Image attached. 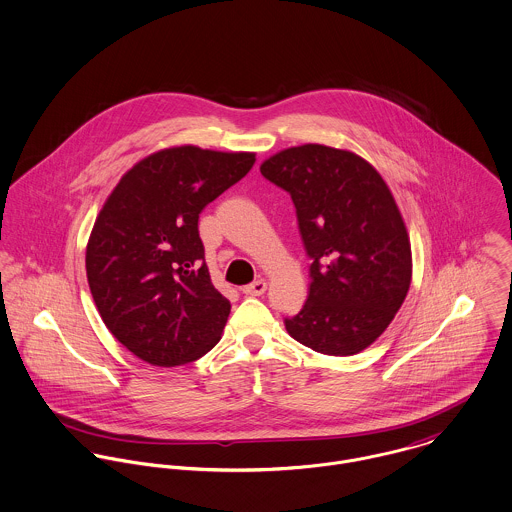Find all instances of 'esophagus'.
Here are the masks:
<instances>
[{"label": "esophagus", "mask_w": 512, "mask_h": 512, "mask_svg": "<svg viewBox=\"0 0 512 512\" xmlns=\"http://www.w3.org/2000/svg\"><path fill=\"white\" fill-rule=\"evenodd\" d=\"M266 288H268V284H266L264 280H258V282H254V284L244 286L242 293H244V295H262V293L266 292Z\"/></svg>", "instance_id": "34e87169"}]
</instances>
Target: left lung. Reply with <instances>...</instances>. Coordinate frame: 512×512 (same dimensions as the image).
Instances as JSON below:
<instances>
[{
  "mask_svg": "<svg viewBox=\"0 0 512 512\" xmlns=\"http://www.w3.org/2000/svg\"><path fill=\"white\" fill-rule=\"evenodd\" d=\"M266 179L292 195L313 260L303 309L286 319L301 345L331 357L370 347L412 284V246L382 175L349 149L303 144L266 161Z\"/></svg>",
  "mask_w": 512,
  "mask_h": 512,
  "instance_id": "left-lung-1",
  "label": "left lung"
}]
</instances>
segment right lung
<instances>
[{
	"mask_svg": "<svg viewBox=\"0 0 512 512\" xmlns=\"http://www.w3.org/2000/svg\"><path fill=\"white\" fill-rule=\"evenodd\" d=\"M254 161V151L165 147L128 169L104 201L86 278L104 325L138 359L185 365L219 343L230 301L211 282L199 215Z\"/></svg>",
	"mask_w": 512,
	"mask_h": 512,
	"instance_id": "1",
	"label": "right lung"
}]
</instances>
